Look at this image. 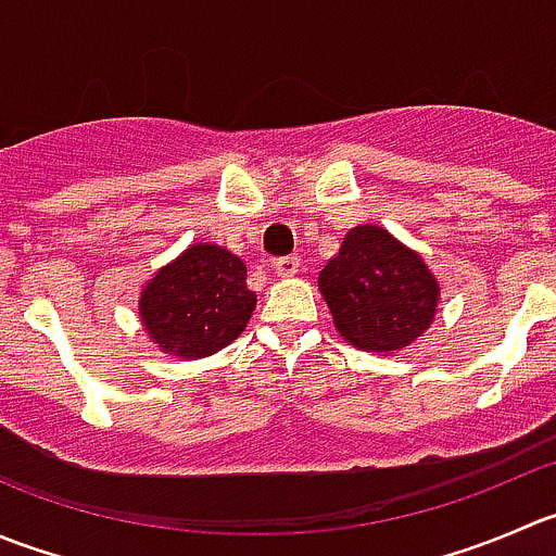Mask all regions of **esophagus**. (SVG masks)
<instances>
[{
	"label": "esophagus",
	"mask_w": 556,
	"mask_h": 556,
	"mask_svg": "<svg viewBox=\"0 0 556 556\" xmlns=\"http://www.w3.org/2000/svg\"><path fill=\"white\" fill-rule=\"evenodd\" d=\"M271 271L277 274V277H293V274L299 271V257L295 255L277 257V261L271 263Z\"/></svg>",
	"instance_id": "esophagus-1"
}]
</instances>
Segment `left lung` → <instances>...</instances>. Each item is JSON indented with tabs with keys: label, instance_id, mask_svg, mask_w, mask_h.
Returning <instances> with one entry per match:
<instances>
[{
	"label": "left lung",
	"instance_id": "1",
	"mask_svg": "<svg viewBox=\"0 0 556 556\" xmlns=\"http://www.w3.org/2000/svg\"><path fill=\"white\" fill-rule=\"evenodd\" d=\"M317 282L337 331L371 353L402 350L421 337L440 295L427 263L375 225L350 230Z\"/></svg>",
	"mask_w": 556,
	"mask_h": 556
}]
</instances>
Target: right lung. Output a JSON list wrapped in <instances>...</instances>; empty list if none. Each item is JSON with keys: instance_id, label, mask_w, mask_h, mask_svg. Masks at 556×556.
<instances>
[{"instance_id": "right-lung-1", "label": "right lung", "mask_w": 556, "mask_h": 556, "mask_svg": "<svg viewBox=\"0 0 556 556\" xmlns=\"http://www.w3.org/2000/svg\"><path fill=\"white\" fill-rule=\"evenodd\" d=\"M255 304L244 263L223 247L195 244L154 274L141 293V320L165 353L203 358L244 331Z\"/></svg>"}]
</instances>
